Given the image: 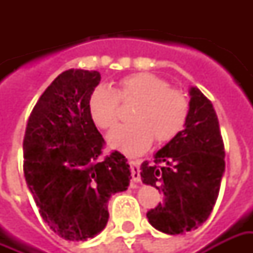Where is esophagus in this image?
<instances>
[{"label":"esophagus","instance_id":"1","mask_svg":"<svg viewBox=\"0 0 253 253\" xmlns=\"http://www.w3.org/2000/svg\"><path fill=\"white\" fill-rule=\"evenodd\" d=\"M128 164L131 167V177L134 183H138L141 180V175H139V160H128Z\"/></svg>","mask_w":253,"mask_h":253}]
</instances>
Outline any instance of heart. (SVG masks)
I'll return each instance as SVG.
<instances>
[{
  "label": "heart",
  "instance_id": "1",
  "mask_svg": "<svg viewBox=\"0 0 253 253\" xmlns=\"http://www.w3.org/2000/svg\"><path fill=\"white\" fill-rule=\"evenodd\" d=\"M122 104H137L131 125L119 127L108 138L111 148L128 156L148 150L154 141L167 143L183 130L190 103L180 89L156 74L138 72L127 74L116 83L115 90L99 86L89 97V114L101 130L115 128L121 119Z\"/></svg>",
  "mask_w": 253,
  "mask_h": 253
}]
</instances>
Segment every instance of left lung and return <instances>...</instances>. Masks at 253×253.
I'll return each mask as SVG.
<instances>
[{
    "mask_svg": "<svg viewBox=\"0 0 253 253\" xmlns=\"http://www.w3.org/2000/svg\"><path fill=\"white\" fill-rule=\"evenodd\" d=\"M184 130L141 164L145 184L163 192V202L146 212L150 225L168 234L195 230L211 214L225 170V146L211 101L190 90Z\"/></svg>",
    "mask_w": 253,
    "mask_h": 253,
    "instance_id": "1",
    "label": "left lung"
}]
</instances>
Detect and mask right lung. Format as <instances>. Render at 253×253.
Instances as JSON below:
<instances>
[{
  "label": "right lung",
  "instance_id": "add662e5",
  "mask_svg": "<svg viewBox=\"0 0 253 253\" xmlns=\"http://www.w3.org/2000/svg\"><path fill=\"white\" fill-rule=\"evenodd\" d=\"M99 72L70 69L44 90L31 112L23 141L25 181L43 221L69 241L100 233L107 202L127 190L131 172L118 150L101 157L105 141L89 114Z\"/></svg>",
  "mask_w": 253,
  "mask_h": 253
}]
</instances>
